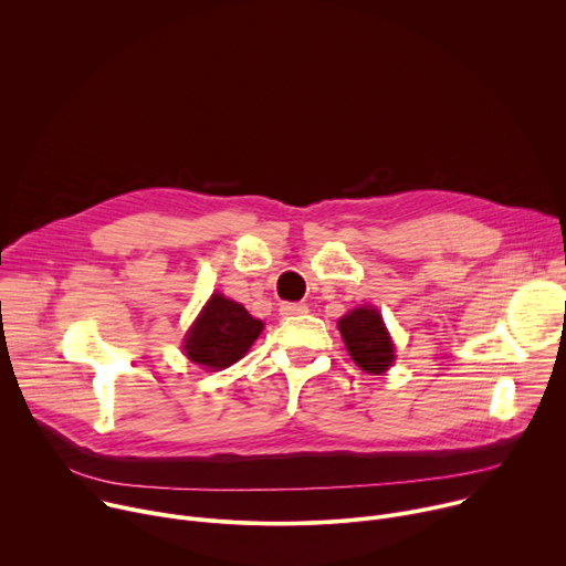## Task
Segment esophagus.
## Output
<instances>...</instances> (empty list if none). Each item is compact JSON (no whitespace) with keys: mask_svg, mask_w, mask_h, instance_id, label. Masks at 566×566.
Masks as SVG:
<instances>
[{"mask_svg":"<svg viewBox=\"0 0 566 566\" xmlns=\"http://www.w3.org/2000/svg\"><path fill=\"white\" fill-rule=\"evenodd\" d=\"M280 313H282L284 317L302 315V313H306V304H300V302H284V304L280 306Z\"/></svg>","mask_w":566,"mask_h":566,"instance_id":"34e87169","label":"esophagus"}]
</instances>
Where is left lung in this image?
Returning <instances> with one entry per match:
<instances>
[{"mask_svg":"<svg viewBox=\"0 0 566 566\" xmlns=\"http://www.w3.org/2000/svg\"><path fill=\"white\" fill-rule=\"evenodd\" d=\"M352 360L367 374H385L394 363V343L382 315L374 306H358L338 319Z\"/></svg>","mask_w":566,"mask_h":566,"instance_id":"left-lung-1","label":"left lung"}]
</instances>
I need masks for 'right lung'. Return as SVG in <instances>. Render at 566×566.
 <instances>
[{
  "instance_id": "obj_1",
  "label": "right lung",
  "mask_w": 566,
  "mask_h": 566,
  "mask_svg": "<svg viewBox=\"0 0 566 566\" xmlns=\"http://www.w3.org/2000/svg\"><path fill=\"white\" fill-rule=\"evenodd\" d=\"M262 329L264 322L239 302L212 293L186 334L184 352L203 369H226L251 349Z\"/></svg>"
}]
</instances>
